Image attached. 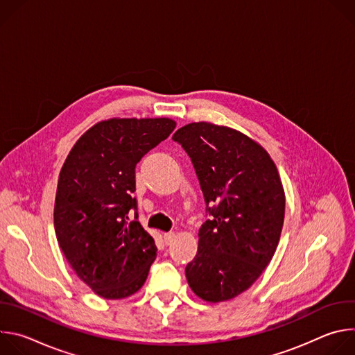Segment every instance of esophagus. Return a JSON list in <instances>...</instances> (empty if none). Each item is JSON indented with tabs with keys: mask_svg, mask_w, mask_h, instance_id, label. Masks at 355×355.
<instances>
[{
	"mask_svg": "<svg viewBox=\"0 0 355 355\" xmlns=\"http://www.w3.org/2000/svg\"><path fill=\"white\" fill-rule=\"evenodd\" d=\"M163 237H164L166 244H171L173 240H174V237H175V233H174V232H168V233H164Z\"/></svg>",
	"mask_w": 355,
	"mask_h": 355,
	"instance_id": "1",
	"label": "esophagus"
}]
</instances>
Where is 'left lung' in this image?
<instances>
[{
  "label": "left lung",
  "instance_id": "obj_1",
  "mask_svg": "<svg viewBox=\"0 0 355 355\" xmlns=\"http://www.w3.org/2000/svg\"><path fill=\"white\" fill-rule=\"evenodd\" d=\"M173 139L191 157L212 215L185 267L188 285L209 303L230 300L257 281L279 243L285 192L277 166L260 143L229 126L192 122Z\"/></svg>",
  "mask_w": 355,
  "mask_h": 355
}]
</instances>
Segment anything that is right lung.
<instances>
[{"mask_svg":"<svg viewBox=\"0 0 355 355\" xmlns=\"http://www.w3.org/2000/svg\"><path fill=\"white\" fill-rule=\"evenodd\" d=\"M170 118H111L76 141L60 170L55 232L77 277L104 299L144 284L157 247L128 212L136 208L135 167L175 128Z\"/></svg>","mask_w":355,"mask_h":355,"instance_id":"right-lung-1","label":"right lung"}]
</instances>
